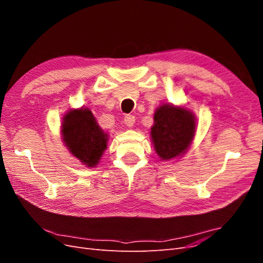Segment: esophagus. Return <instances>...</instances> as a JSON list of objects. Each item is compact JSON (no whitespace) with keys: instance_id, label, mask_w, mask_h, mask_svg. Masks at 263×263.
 <instances>
[{"instance_id":"1","label":"esophagus","mask_w":263,"mask_h":263,"mask_svg":"<svg viewBox=\"0 0 263 263\" xmlns=\"http://www.w3.org/2000/svg\"><path fill=\"white\" fill-rule=\"evenodd\" d=\"M124 122H125L126 126H128V127L134 126V124H135V116H133V115H126L124 117Z\"/></svg>"}]
</instances>
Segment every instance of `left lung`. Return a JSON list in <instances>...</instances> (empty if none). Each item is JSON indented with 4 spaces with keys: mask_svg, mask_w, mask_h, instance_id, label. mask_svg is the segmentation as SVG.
<instances>
[{
    "mask_svg": "<svg viewBox=\"0 0 263 263\" xmlns=\"http://www.w3.org/2000/svg\"><path fill=\"white\" fill-rule=\"evenodd\" d=\"M154 119L150 134L160 158L169 160L184 154L195 133L193 114L187 109L164 104L156 110Z\"/></svg>",
    "mask_w": 263,
    "mask_h": 263,
    "instance_id": "left-lung-1",
    "label": "left lung"
}]
</instances>
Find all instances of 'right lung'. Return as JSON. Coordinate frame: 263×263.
Returning a JSON list of instances; mask_svg holds the SVG:
<instances>
[{"label":"right lung","mask_w":263,"mask_h":263,"mask_svg":"<svg viewBox=\"0 0 263 263\" xmlns=\"http://www.w3.org/2000/svg\"><path fill=\"white\" fill-rule=\"evenodd\" d=\"M62 136L71 154L87 166L97 165L107 147V135L87 108L70 110L65 116Z\"/></svg>","instance_id":"1"}]
</instances>
